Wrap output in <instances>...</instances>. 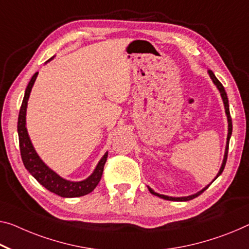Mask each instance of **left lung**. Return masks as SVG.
<instances>
[{"instance_id": "1", "label": "left lung", "mask_w": 249, "mask_h": 249, "mask_svg": "<svg viewBox=\"0 0 249 249\" xmlns=\"http://www.w3.org/2000/svg\"><path fill=\"white\" fill-rule=\"evenodd\" d=\"M208 74L210 76V79L213 80V85H215L217 87L218 91L220 92V95H221V99H223V102H224V107H225V112H226V116H227V121H228V135H227V142H226V148H225V155H224V159H223V163H221V167L219 171H218V174L216 175V177L213 178V180L209 183V185H207L205 187V188H202L200 191H198V193L194 194V195H190V196H186V197H170V196H166V195H161V194H158L156 193V191L152 190L150 187H148L149 191L152 195H155V196L157 197H160L162 198V199H166V200H173V201H187V200H191L194 199V198H196L199 196L200 194L204 193V191L208 188V187L212 185V183L216 180V179L219 177V176L221 175V173H223L224 168H225V164H226V161H227V155H228V146H229V139H231V131H232V124H231V112H229V105H228V98H227V93L226 91H225L224 87L221 83L218 81V79L215 76V74H213V72L212 70H208Z\"/></svg>"}]
</instances>
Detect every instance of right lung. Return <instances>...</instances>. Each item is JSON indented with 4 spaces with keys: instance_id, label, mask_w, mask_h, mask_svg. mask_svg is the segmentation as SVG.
Segmentation results:
<instances>
[{
    "instance_id": "obj_1",
    "label": "right lung",
    "mask_w": 249,
    "mask_h": 249,
    "mask_svg": "<svg viewBox=\"0 0 249 249\" xmlns=\"http://www.w3.org/2000/svg\"><path fill=\"white\" fill-rule=\"evenodd\" d=\"M51 58L49 61H51ZM45 62V63H47ZM39 72L32 76L30 80L28 87L25 89L24 98H23L22 106L20 109V113H18V142H20V151L22 161L24 163V167L26 170L31 174L34 178L39 181L44 188L54 193L55 195H59L61 197L64 198H74V197H81L85 195L90 194L97 185L100 181L101 176L103 173V167L108 158V152L103 155L100 161L98 162L97 167L93 170L89 177L85 180L81 181H70L67 180L59 176L55 171H53L51 168H49L47 164L43 162L37 152L34 149L33 144L30 139L28 129H26V108H28V101L30 98V93H31L32 87L36 82V76Z\"/></svg>"
}]
</instances>
